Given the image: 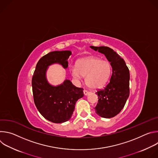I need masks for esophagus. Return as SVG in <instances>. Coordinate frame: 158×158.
Here are the masks:
<instances>
[{
  "mask_svg": "<svg viewBox=\"0 0 158 158\" xmlns=\"http://www.w3.org/2000/svg\"><path fill=\"white\" fill-rule=\"evenodd\" d=\"M90 93V91H87V90H84V95H87L88 94H89Z\"/></svg>",
  "mask_w": 158,
  "mask_h": 158,
  "instance_id": "esophagus-1",
  "label": "esophagus"
}]
</instances>
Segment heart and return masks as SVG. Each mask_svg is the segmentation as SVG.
I'll return each instance as SVG.
<instances>
[{"mask_svg":"<svg viewBox=\"0 0 158 158\" xmlns=\"http://www.w3.org/2000/svg\"><path fill=\"white\" fill-rule=\"evenodd\" d=\"M112 71L110 62L94 57H85L78 60L76 66L71 67L72 76L76 79L85 76V82L91 88H99L108 81Z\"/></svg>","mask_w":158,"mask_h":158,"instance_id":"obj_1","label":"heart"}]
</instances>
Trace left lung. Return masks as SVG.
I'll use <instances>...</instances> for the list:
<instances>
[{
  "label": "left lung",
  "mask_w": 158,
  "mask_h": 158,
  "mask_svg": "<svg viewBox=\"0 0 158 158\" xmlns=\"http://www.w3.org/2000/svg\"><path fill=\"white\" fill-rule=\"evenodd\" d=\"M90 47L104 54L112 68L109 83L96 93L99 100L94 109L96 114L102 118H113L121 111L129 96V71L124 59L112 49L106 46Z\"/></svg>",
  "instance_id": "8db88e82"
}]
</instances>
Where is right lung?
<instances>
[{"label":"right lung","instance_id":"add662e5","mask_svg":"<svg viewBox=\"0 0 158 158\" xmlns=\"http://www.w3.org/2000/svg\"><path fill=\"white\" fill-rule=\"evenodd\" d=\"M69 51H53L42 57L38 61L32 78L33 98L40 114L48 121L62 123L70 119L77 101L84 96L83 88L77 87L69 80L58 86L50 85L46 73L49 65L54 63L68 67Z\"/></svg>","mask_w":158,"mask_h":158}]
</instances>
